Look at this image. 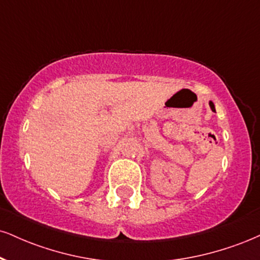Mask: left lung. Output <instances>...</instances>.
<instances>
[{"instance_id":"left-lung-1","label":"left lung","mask_w":260,"mask_h":260,"mask_svg":"<svg viewBox=\"0 0 260 260\" xmlns=\"http://www.w3.org/2000/svg\"><path fill=\"white\" fill-rule=\"evenodd\" d=\"M209 106H211V109H212V111H215V108H214V104L212 102H209Z\"/></svg>"}]
</instances>
